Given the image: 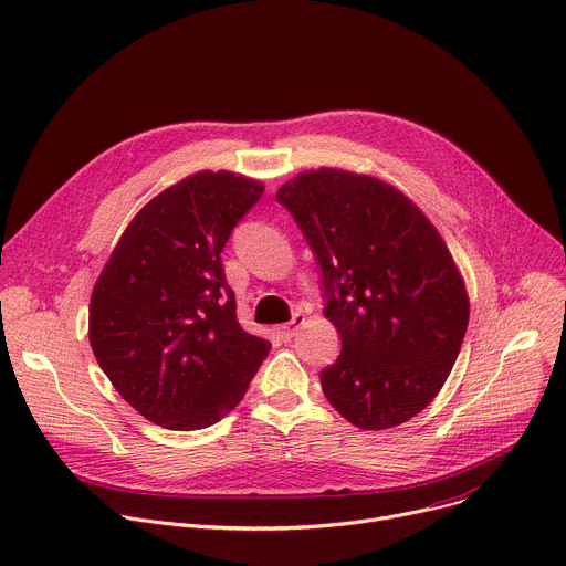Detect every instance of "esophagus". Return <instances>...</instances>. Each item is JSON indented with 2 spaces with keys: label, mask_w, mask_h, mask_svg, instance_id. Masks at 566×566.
Here are the masks:
<instances>
[{
  "label": "esophagus",
  "mask_w": 566,
  "mask_h": 566,
  "mask_svg": "<svg viewBox=\"0 0 566 566\" xmlns=\"http://www.w3.org/2000/svg\"><path fill=\"white\" fill-rule=\"evenodd\" d=\"M302 325H304V316H302V314H295L291 323H286V325H282V327H277V334H280V338H282V340H291V338L297 334V329H300Z\"/></svg>",
  "instance_id": "obj_1"
}]
</instances>
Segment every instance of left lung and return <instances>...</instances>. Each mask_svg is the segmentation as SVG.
<instances>
[{
	"instance_id": "8db88e82",
	"label": "left lung",
	"mask_w": 566,
	"mask_h": 566,
	"mask_svg": "<svg viewBox=\"0 0 566 566\" xmlns=\"http://www.w3.org/2000/svg\"><path fill=\"white\" fill-rule=\"evenodd\" d=\"M316 252L325 318L340 334L323 392L358 429L416 418L444 386L470 297L433 223L397 187L345 169H310L277 189Z\"/></svg>"
}]
</instances>
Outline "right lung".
<instances>
[{"instance_id": "add662e5", "label": "right lung", "mask_w": 566, "mask_h": 566, "mask_svg": "<svg viewBox=\"0 0 566 566\" xmlns=\"http://www.w3.org/2000/svg\"><path fill=\"white\" fill-rule=\"evenodd\" d=\"M264 185L198 171L150 198L119 237L90 297V345L148 422L205 429L243 399L271 343L237 323L221 252Z\"/></svg>"}]
</instances>
